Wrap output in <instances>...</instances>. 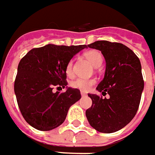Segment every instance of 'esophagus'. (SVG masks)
I'll return each mask as SVG.
<instances>
[{"mask_svg": "<svg viewBox=\"0 0 155 155\" xmlns=\"http://www.w3.org/2000/svg\"><path fill=\"white\" fill-rule=\"evenodd\" d=\"M81 94L82 97H84V96H86V92H84V91H81Z\"/></svg>", "mask_w": 155, "mask_h": 155, "instance_id": "1", "label": "esophagus"}]
</instances>
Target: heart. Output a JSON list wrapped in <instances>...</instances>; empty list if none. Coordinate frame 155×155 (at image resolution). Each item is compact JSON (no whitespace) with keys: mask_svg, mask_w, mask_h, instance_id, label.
<instances>
[{"mask_svg":"<svg viewBox=\"0 0 155 155\" xmlns=\"http://www.w3.org/2000/svg\"><path fill=\"white\" fill-rule=\"evenodd\" d=\"M85 57H86V59L91 63V65H93L96 68L100 66L103 63V56L101 54V52L98 51L91 50V51H86L85 53ZM73 60H69L67 65H66V74L69 76H71L73 74ZM94 83H95V80H93V79L76 78L71 81L70 86L74 88H75V89L86 91L91 88Z\"/></svg>","mask_w":155,"mask_h":155,"instance_id":"1","label":"heart"}]
</instances>
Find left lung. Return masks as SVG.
I'll return each mask as SVG.
<instances>
[{"label":"left lung","instance_id":"obj_1","mask_svg":"<svg viewBox=\"0 0 155 155\" xmlns=\"http://www.w3.org/2000/svg\"><path fill=\"white\" fill-rule=\"evenodd\" d=\"M87 47L101 51L105 58L104 77L97 90L109 97L89 93L92 105L86 109V118L97 131L115 132L130 123L139 107L144 87L141 63L121 43L97 41Z\"/></svg>","mask_w":155,"mask_h":155}]
</instances>
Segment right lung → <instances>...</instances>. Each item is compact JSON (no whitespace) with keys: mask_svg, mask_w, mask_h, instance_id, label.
Here are the masks:
<instances>
[{"mask_svg":"<svg viewBox=\"0 0 155 155\" xmlns=\"http://www.w3.org/2000/svg\"><path fill=\"white\" fill-rule=\"evenodd\" d=\"M86 45L48 44L34 48L20 60L14 82L18 105L26 122L39 130H51L63 124L71 105L81 99V91L68 87L66 65ZM54 86L66 87L53 93Z\"/></svg>","mask_w":155,"mask_h":155,"instance_id":"obj_1","label":"right lung"}]
</instances>
